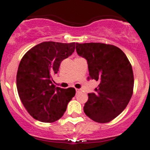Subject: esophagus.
I'll use <instances>...</instances> for the list:
<instances>
[{
    "instance_id": "34e87169",
    "label": "esophagus",
    "mask_w": 150,
    "mask_h": 150,
    "mask_svg": "<svg viewBox=\"0 0 150 150\" xmlns=\"http://www.w3.org/2000/svg\"><path fill=\"white\" fill-rule=\"evenodd\" d=\"M75 91H76V93H78V92H80V89L76 88V89H75Z\"/></svg>"
}]
</instances>
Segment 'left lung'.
Here are the masks:
<instances>
[{
	"label": "left lung",
	"instance_id": "8db88e82",
	"mask_svg": "<svg viewBox=\"0 0 150 150\" xmlns=\"http://www.w3.org/2000/svg\"><path fill=\"white\" fill-rule=\"evenodd\" d=\"M76 51L87 61L89 76L99 81L93 93H88L84 112L93 121H111L125 110L134 89L131 64L123 51L101 43H76Z\"/></svg>",
	"mask_w": 150,
	"mask_h": 150
}]
</instances>
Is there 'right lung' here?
I'll use <instances>...</instances> for the list:
<instances>
[{"mask_svg": "<svg viewBox=\"0 0 150 150\" xmlns=\"http://www.w3.org/2000/svg\"><path fill=\"white\" fill-rule=\"evenodd\" d=\"M75 46V43L43 42L22 57L16 75V87L22 104L35 120L44 122L58 120L75 96V88H55L51 81L61 62L74 52Z\"/></svg>", "mask_w": 150, "mask_h": 150, "instance_id": "right-lung-1", "label": "right lung"}]
</instances>
